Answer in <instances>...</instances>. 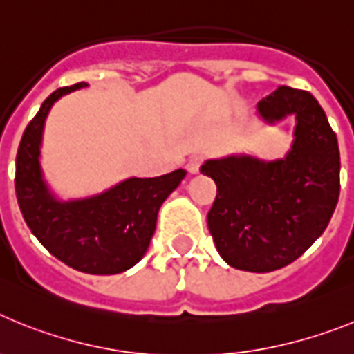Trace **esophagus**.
Here are the masks:
<instances>
[{
  "label": "esophagus",
  "instance_id": "esophagus-1",
  "mask_svg": "<svg viewBox=\"0 0 354 354\" xmlns=\"http://www.w3.org/2000/svg\"><path fill=\"white\" fill-rule=\"evenodd\" d=\"M202 162H204V156L193 154L192 158H189V161H187V170H189V174H198Z\"/></svg>",
  "mask_w": 354,
  "mask_h": 354
}]
</instances>
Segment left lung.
Segmentation results:
<instances>
[{
	"label": "left lung",
	"mask_w": 354,
	"mask_h": 354,
	"mask_svg": "<svg viewBox=\"0 0 354 354\" xmlns=\"http://www.w3.org/2000/svg\"><path fill=\"white\" fill-rule=\"evenodd\" d=\"M268 124L296 117L283 159H209L200 171L216 183L209 232L236 270L268 273L301 257L330 223L339 202L340 154L324 109L305 90L278 86L257 104Z\"/></svg>",
	"instance_id": "obj_1"
}]
</instances>
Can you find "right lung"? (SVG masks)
Here are the masks:
<instances>
[{"label": "right lung", "instance_id": "obj_1", "mask_svg": "<svg viewBox=\"0 0 354 354\" xmlns=\"http://www.w3.org/2000/svg\"><path fill=\"white\" fill-rule=\"evenodd\" d=\"M88 86L76 83L51 93L24 131L15 158V195L33 236L58 261L81 273L117 274L145 255L161 204L186 170L122 180L101 195L81 200L55 198L40 170L44 122L60 97Z\"/></svg>", "mask_w": 354, "mask_h": 354}]
</instances>
